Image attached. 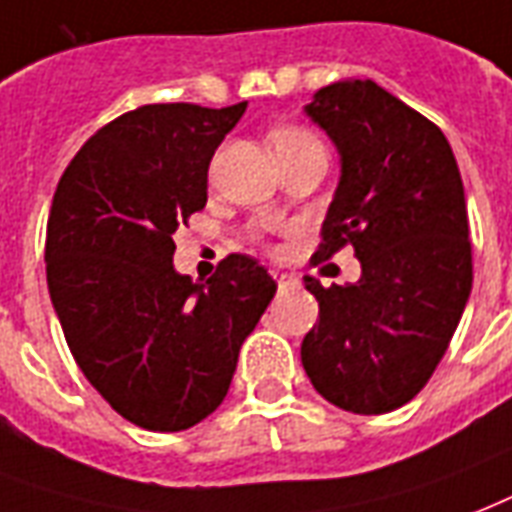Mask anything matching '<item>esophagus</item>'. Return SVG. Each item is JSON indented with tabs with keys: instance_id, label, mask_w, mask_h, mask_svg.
Returning <instances> with one entry per match:
<instances>
[{
	"instance_id": "34e87169",
	"label": "esophagus",
	"mask_w": 512,
	"mask_h": 512,
	"mask_svg": "<svg viewBox=\"0 0 512 512\" xmlns=\"http://www.w3.org/2000/svg\"><path fill=\"white\" fill-rule=\"evenodd\" d=\"M273 279H276V284H279V290H290V287H295V284H298V279H295L292 273L273 271Z\"/></svg>"
}]
</instances>
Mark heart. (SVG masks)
<instances>
[{
	"instance_id": "b5f03b06",
	"label": "heart",
	"mask_w": 512,
	"mask_h": 512,
	"mask_svg": "<svg viewBox=\"0 0 512 512\" xmlns=\"http://www.w3.org/2000/svg\"><path fill=\"white\" fill-rule=\"evenodd\" d=\"M298 142H311V136L306 131H300V128H276L271 134V144L273 150H279V147H290V144Z\"/></svg>"
}]
</instances>
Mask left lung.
Masks as SVG:
<instances>
[{"mask_svg": "<svg viewBox=\"0 0 512 512\" xmlns=\"http://www.w3.org/2000/svg\"><path fill=\"white\" fill-rule=\"evenodd\" d=\"M341 158L314 260L354 247L362 276L322 287L300 360L327 403L389 413L438 368L473 290L467 204L451 144L373 80H341L303 107Z\"/></svg>", "mask_w": 512, "mask_h": 512, "instance_id": "1", "label": "left lung"}]
</instances>
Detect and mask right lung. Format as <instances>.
Here are the masks:
<instances>
[{"mask_svg":"<svg viewBox=\"0 0 512 512\" xmlns=\"http://www.w3.org/2000/svg\"><path fill=\"white\" fill-rule=\"evenodd\" d=\"M244 109L126 112L80 147L53 195L45 263L66 343L96 392L152 432L217 411L276 292L249 255L225 257L206 284L174 268V233L206 206L212 155Z\"/></svg>","mask_w":512,"mask_h":512,"instance_id":"add662e5","label":"right lung"}]
</instances>
